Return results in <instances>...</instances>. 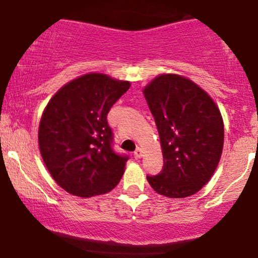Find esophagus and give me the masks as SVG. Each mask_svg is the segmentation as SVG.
Returning <instances> with one entry per match:
<instances>
[{
    "instance_id": "obj_1",
    "label": "esophagus",
    "mask_w": 258,
    "mask_h": 258,
    "mask_svg": "<svg viewBox=\"0 0 258 258\" xmlns=\"http://www.w3.org/2000/svg\"><path fill=\"white\" fill-rule=\"evenodd\" d=\"M142 153H143L142 150H141V148L138 147L137 150L134 152V156H135V158H137V159H138V158H141V157H142Z\"/></svg>"
}]
</instances>
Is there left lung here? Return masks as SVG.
<instances>
[{"label":"left lung","instance_id":"1","mask_svg":"<svg viewBox=\"0 0 258 258\" xmlns=\"http://www.w3.org/2000/svg\"><path fill=\"white\" fill-rule=\"evenodd\" d=\"M156 121L163 169L147 175L150 185L168 198L199 191L215 172L224 146V122L202 88L177 74L157 77L143 90Z\"/></svg>","mask_w":258,"mask_h":258}]
</instances>
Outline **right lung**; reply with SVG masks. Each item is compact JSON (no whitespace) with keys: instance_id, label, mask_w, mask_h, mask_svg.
Instances as JSON below:
<instances>
[{"instance_id":"add662e5","label":"right lung","mask_w":258,"mask_h":258,"mask_svg":"<svg viewBox=\"0 0 258 258\" xmlns=\"http://www.w3.org/2000/svg\"><path fill=\"white\" fill-rule=\"evenodd\" d=\"M128 89V81L90 73L65 84L48 102L38 131L39 150L68 193L90 198L120 181L128 156L113 151L107 113Z\"/></svg>"}]
</instances>
